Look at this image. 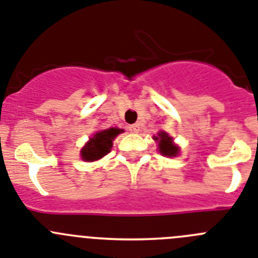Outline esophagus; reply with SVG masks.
I'll list each match as a JSON object with an SVG mask.
<instances>
[{
	"label": "esophagus",
	"instance_id": "1",
	"mask_svg": "<svg viewBox=\"0 0 258 258\" xmlns=\"http://www.w3.org/2000/svg\"><path fill=\"white\" fill-rule=\"evenodd\" d=\"M127 131L132 132V133H138V132H140V125L138 124L129 125V126H127Z\"/></svg>",
	"mask_w": 258,
	"mask_h": 258
}]
</instances>
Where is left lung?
<instances>
[{
	"label": "left lung",
	"instance_id": "left-lung-1",
	"mask_svg": "<svg viewBox=\"0 0 258 258\" xmlns=\"http://www.w3.org/2000/svg\"><path fill=\"white\" fill-rule=\"evenodd\" d=\"M155 140L159 142V151L164 156H175L178 154V147L173 145L172 138L165 132H160L157 134V137H155Z\"/></svg>",
	"mask_w": 258,
	"mask_h": 258
}]
</instances>
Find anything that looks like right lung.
Masks as SVG:
<instances>
[{
	"mask_svg": "<svg viewBox=\"0 0 258 258\" xmlns=\"http://www.w3.org/2000/svg\"><path fill=\"white\" fill-rule=\"evenodd\" d=\"M121 132V129H117V127H111V129L98 132L97 134H94L92 140L86 143V146L81 151V157L85 161H95L106 156L111 151L113 138Z\"/></svg>",
	"mask_w": 258,
	"mask_h": 258,
	"instance_id": "obj_1",
	"label": "right lung"
}]
</instances>
